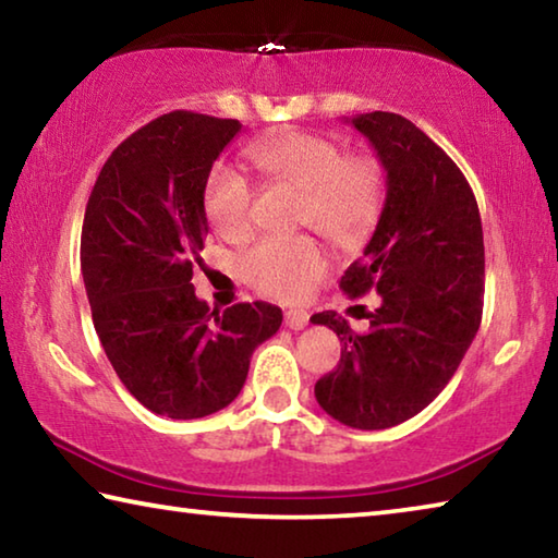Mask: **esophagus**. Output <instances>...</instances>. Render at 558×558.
I'll list each match as a JSON object with an SVG mask.
<instances>
[{"label": "esophagus", "mask_w": 558, "mask_h": 558, "mask_svg": "<svg viewBox=\"0 0 558 558\" xmlns=\"http://www.w3.org/2000/svg\"><path fill=\"white\" fill-rule=\"evenodd\" d=\"M307 323H310V315L305 313V310H288L286 313V325L290 327V329H305L307 327Z\"/></svg>", "instance_id": "obj_1"}]
</instances>
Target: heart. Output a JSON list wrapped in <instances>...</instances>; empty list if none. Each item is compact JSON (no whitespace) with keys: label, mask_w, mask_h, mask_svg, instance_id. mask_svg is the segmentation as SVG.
<instances>
[{"label":"heart","mask_w":558,"mask_h":558,"mask_svg":"<svg viewBox=\"0 0 558 558\" xmlns=\"http://www.w3.org/2000/svg\"><path fill=\"white\" fill-rule=\"evenodd\" d=\"M245 155L272 184L302 192L298 221L339 245L369 233L386 204V172L374 155H347L335 140L313 132H280L253 143ZM204 209L223 239H241L253 226V186L231 167H216ZM327 268L325 253L307 235H268L245 248L235 270L268 298L298 300Z\"/></svg>","instance_id":"b5f03b06"}]
</instances>
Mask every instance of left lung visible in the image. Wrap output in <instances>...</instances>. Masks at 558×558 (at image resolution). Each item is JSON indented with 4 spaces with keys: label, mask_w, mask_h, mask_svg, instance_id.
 <instances>
[{
    "label": "left lung",
    "mask_w": 558,
    "mask_h": 558,
    "mask_svg": "<svg viewBox=\"0 0 558 558\" xmlns=\"http://www.w3.org/2000/svg\"><path fill=\"white\" fill-rule=\"evenodd\" d=\"M352 125L386 169V204L339 288L352 300L376 290L379 307L362 335L332 310L310 317L344 344L315 396L344 426L381 430L421 413L458 372L483 319L485 243L465 174L426 132L381 110Z\"/></svg>",
    "instance_id": "1"
}]
</instances>
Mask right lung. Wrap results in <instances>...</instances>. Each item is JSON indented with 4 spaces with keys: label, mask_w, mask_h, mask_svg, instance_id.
Wrapping results in <instances>:
<instances>
[{
    "label": "right lung",
    "mask_w": 558,
    "mask_h": 558,
    "mask_svg": "<svg viewBox=\"0 0 558 558\" xmlns=\"http://www.w3.org/2000/svg\"><path fill=\"white\" fill-rule=\"evenodd\" d=\"M239 120L174 110L120 143L93 186L81 272L112 369L157 415L221 411L243 389L251 354L280 329L268 302L209 310L194 295L209 233L204 189Z\"/></svg>",
    "instance_id": "add662e5"
}]
</instances>
